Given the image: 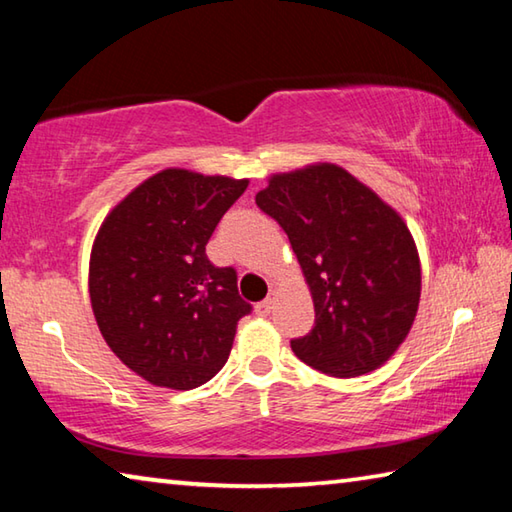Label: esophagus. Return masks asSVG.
Returning a JSON list of instances; mask_svg holds the SVG:
<instances>
[{
    "label": "esophagus",
    "mask_w": 512,
    "mask_h": 512,
    "mask_svg": "<svg viewBox=\"0 0 512 512\" xmlns=\"http://www.w3.org/2000/svg\"><path fill=\"white\" fill-rule=\"evenodd\" d=\"M273 305H275V300L273 298H264L262 302H257L255 305V311H257V316H268L273 311Z\"/></svg>",
    "instance_id": "esophagus-1"
}]
</instances>
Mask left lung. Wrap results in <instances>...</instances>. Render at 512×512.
Returning <instances> with one entry per match:
<instances>
[{
  "label": "left lung",
  "instance_id": "1",
  "mask_svg": "<svg viewBox=\"0 0 512 512\" xmlns=\"http://www.w3.org/2000/svg\"><path fill=\"white\" fill-rule=\"evenodd\" d=\"M259 210L282 225L314 298V329L291 341L329 377H359L393 357L418 314L422 273L409 228L339 164L273 173Z\"/></svg>",
  "mask_w": 512,
  "mask_h": 512
}]
</instances>
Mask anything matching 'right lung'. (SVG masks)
<instances>
[{
  "label": "right lung",
  "instance_id": "1",
  "mask_svg": "<svg viewBox=\"0 0 512 512\" xmlns=\"http://www.w3.org/2000/svg\"><path fill=\"white\" fill-rule=\"evenodd\" d=\"M246 187V178L164 169L101 223L90 255L94 318L119 361L153 386L189 391L210 381L253 309L235 268L205 255Z\"/></svg>",
  "mask_w": 512,
  "mask_h": 512
}]
</instances>
